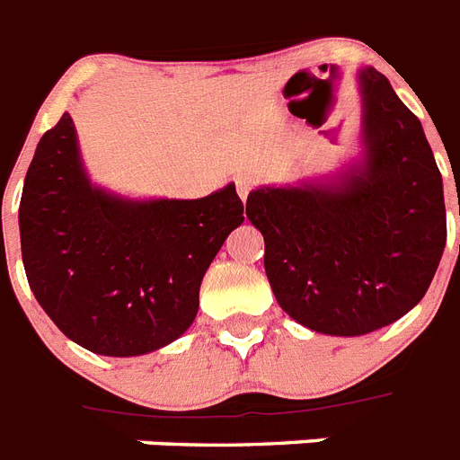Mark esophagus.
<instances>
[{"instance_id":"obj_1","label":"esophagus","mask_w":460,"mask_h":460,"mask_svg":"<svg viewBox=\"0 0 460 460\" xmlns=\"http://www.w3.org/2000/svg\"><path fill=\"white\" fill-rule=\"evenodd\" d=\"M234 185H237V195L242 197V202H246V197H249V192H252L253 185H256V178H253L252 173H239V176L234 178Z\"/></svg>"}]
</instances>
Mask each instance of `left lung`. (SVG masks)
<instances>
[{
  "label": "left lung",
  "instance_id": "left-lung-1",
  "mask_svg": "<svg viewBox=\"0 0 460 460\" xmlns=\"http://www.w3.org/2000/svg\"><path fill=\"white\" fill-rule=\"evenodd\" d=\"M359 153L339 173L249 192L265 275L291 320L364 336L426 296L447 244L442 176L419 117L374 67L358 70Z\"/></svg>",
  "mask_w": 460,
  "mask_h": 460
}]
</instances>
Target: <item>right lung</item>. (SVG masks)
Here are the masks:
<instances>
[{
  "label": "right lung",
  "instance_id": "add662e5",
  "mask_svg": "<svg viewBox=\"0 0 460 460\" xmlns=\"http://www.w3.org/2000/svg\"><path fill=\"white\" fill-rule=\"evenodd\" d=\"M242 214L234 183L199 199H131L101 188L66 112L37 143L22 185V265L67 339L108 358L147 355L195 322L207 268Z\"/></svg>",
  "mask_w": 460,
  "mask_h": 460
}]
</instances>
